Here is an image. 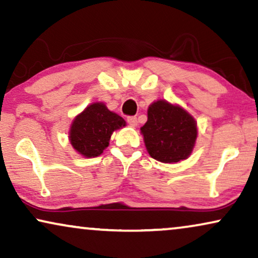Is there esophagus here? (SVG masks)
<instances>
[{"instance_id": "1", "label": "esophagus", "mask_w": 258, "mask_h": 258, "mask_svg": "<svg viewBox=\"0 0 258 258\" xmlns=\"http://www.w3.org/2000/svg\"><path fill=\"white\" fill-rule=\"evenodd\" d=\"M127 122H128V125L132 127H136L138 125V120H137L136 116H128V118H127Z\"/></svg>"}]
</instances>
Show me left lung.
<instances>
[{
    "label": "left lung",
    "mask_w": 258,
    "mask_h": 258,
    "mask_svg": "<svg viewBox=\"0 0 258 258\" xmlns=\"http://www.w3.org/2000/svg\"><path fill=\"white\" fill-rule=\"evenodd\" d=\"M150 156L161 163H177L190 156L197 138L195 119L179 106L165 100L153 102L142 128Z\"/></svg>",
    "instance_id": "obj_1"
}]
</instances>
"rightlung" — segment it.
Wrapping results in <instances>:
<instances>
[{"label": "right lung", "mask_w": 258, "mask_h": 258, "mask_svg": "<svg viewBox=\"0 0 258 258\" xmlns=\"http://www.w3.org/2000/svg\"><path fill=\"white\" fill-rule=\"evenodd\" d=\"M125 125L121 116L108 111L101 102H95L74 119L70 132L71 144L82 156H100L108 146L112 133Z\"/></svg>", "instance_id": "obj_1"}]
</instances>
